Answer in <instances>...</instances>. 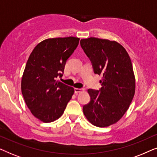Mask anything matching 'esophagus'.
Wrapping results in <instances>:
<instances>
[{
	"label": "esophagus",
	"mask_w": 157,
	"mask_h": 157,
	"mask_svg": "<svg viewBox=\"0 0 157 157\" xmlns=\"http://www.w3.org/2000/svg\"><path fill=\"white\" fill-rule=\"evenodd\" d=\"M83 91V89H78V88H75L74 89V92L76 94H78V93H79V92Z\"/></svg>",
	"instance_id": "esophagus-1"
}]
</instances>
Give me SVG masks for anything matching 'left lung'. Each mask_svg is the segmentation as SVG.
I'll use <instances>...</instances> for the list:
<instances>
[{"label":"left lung","instance_id":"left-lung-1","mask_svg":"<svg viewBox=\"0 0 157 157\" xmlns=\"http://www.w3.org/2000/svg\"><path fill=\"white\" fill-rule=\"evenodd\" d=\"M80 44L94 74L102 76L99 90H88L91 99L83 106V113L93 125L106 127L123 117L134 98L132 61L126 49L116 41L91 37L81 39Z\"/></svg>","mask_w":157,"mask_h":157}]
</instances>
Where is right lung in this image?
<instances>
[{"instance_id":"1","label":"right lung","mask_w":157,"mask_h":157,"mask_svg":"<svg viewBox=\"0 0 157 157\" xmlns=\"http://www.w3.org/2000/svg\"><path fill=\"white\" fill-rule=\"evenodd\" d=\"M75 37L48 38L36 46L28 59L21 91L32 114L45 123L63 114L74 93L73 87L57 81L62 77L68 58L78 46Z\"/></svg>"}]
</instances>
